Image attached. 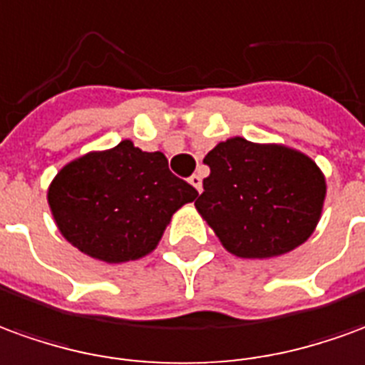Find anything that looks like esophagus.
I'll return each mask as SVG.
<instances>
[{
	"label": "esophagus",
	"instance_id": "1",
	"mask_svg": "<svg viewBox=\"0 0 365 365\" xmlns=\"http://www.w3.org/2000/svg\"><path fill=\"white\" fill-rule=\"evenodd\" d=\"M188 182H190L198 192H202V177H200V175H192V177L188 178Z\"/></svg>",
	"mask_w": 365,
	"mask_h": 365
}]
</instances>
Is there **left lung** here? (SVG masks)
I'll use <instances>...</instances> for the list:
<instances>
[{
	"instance_id": "1",
	"label": "left lung",
	"mask_w": 365,
	"mask_h": 365,
	"mask_svg": "<svg viewBox=\"0 0 365 365\" xmlns=\"http://www.w3.org/2000/svg\"><path fill=\"white\" fill-rule=\"evenodd\" d=\"M204 163L210 175L195 206L230 253L275 257L314 232L327 182L307 155L234 137L214 147Z\"/></svg>"
}]
</instances>
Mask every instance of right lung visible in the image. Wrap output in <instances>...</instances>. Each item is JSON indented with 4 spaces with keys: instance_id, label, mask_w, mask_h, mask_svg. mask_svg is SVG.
<instances>
[{
    "instance_id": "add662e5",
    "label": "right lung",
    "mask_w": 365,
    "mask_h": 365,
    "mask_svg": "<svg viewBox=\"0 0 365 365\" xmlns=\"http://www.w3.org/2000/svg\"><path fill=\"white\" fill-rule=\"evenodd\" d=\"M196 196L161 151L145 153L125 139L63 167L48 188V206L74 247L123 263L153 252L170 216Z\"/></svg>"
}]
</instances>
